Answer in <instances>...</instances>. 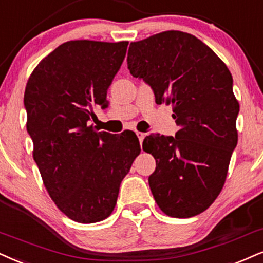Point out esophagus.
Here are the masks:
<instances>
[{
	"mask_svg": "<svg viewBox=\"0 0 263 263\" xmlns=\"http://www.w3.org/2000/svg\"><path fill=\"white\" fill-rule=\"evenodd\" d=\"M137 135H138V139H139V141L142 142V140H144V138H145V133L137 132Z\"/></svg>",
	"mask_w": 263,
	"mask_h": 263,
	"instance_id": "esophagus-1",
	"label": "esophagus"
}]
</instances>
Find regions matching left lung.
<instances>
[{
    "mask_svg": "<svg viewBox=\"0 0 263 263\" xmlns=\"http://www.w3.org/2000/svg\"><path fill=\"white\" fill-rule=\"evenodd\" d=\"M126 62L156 103L172 105L180 126L176 138L154 134L142 144L156 160L148 177L155 201L167 216L199 215L221 193L238 142L232 74L207 45L178 30L132 42Z\"/></svg>",
    "mask_w": 263,
    "mask_h": 263,
    "instance_id": "left-lung-1",
    "label": "left lung"
}]
</instances>
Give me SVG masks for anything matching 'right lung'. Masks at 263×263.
Here are the masks:
<instances>
[{"mask_svg": "<svg viewBox=\"0 0 263 263\" xmlns=\"http://www.w3.org/2000/svg\"><path fill=\"white\" fill-rule=\"evenodd\" d=\"M128 41H67L46 56L24 93L27 129L48 195L79 223L103 221L141 148L137 135H112L89 125L92 107L105 108L107 89Z\"/></svg>", "mask_w": 263, "mask_h": 263, "instance_id": "add662e5", "label": "right lung"}]
</instances>
